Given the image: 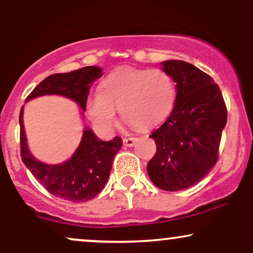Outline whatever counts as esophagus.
Returning a JSON list of instances; mask_svg holds the SVG:
<instances>
[{"instance_id":"obj_1","label":"esophagus","mask_w":253,"mask_h":253,"mask_svg":"<svg viewBox=\"0 0 253 253\" xmlns=\"http://www.w3.org/2000/svg\"><path fill=\"white\" fill-rule=\"evenodd\" d=\"M135 141H136L135 136H127V138L124 139V145L125 146L130 147L135 144Z\"/></svg>"}]
</instances>
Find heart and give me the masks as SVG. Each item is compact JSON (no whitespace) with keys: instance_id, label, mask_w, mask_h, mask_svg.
<instances>
[{"instance_id":"b5f03b06","label":"heart","mask_w":253,"mask_h":253,"mask_svg":"<svg viewBox=\"0 0 253 253\" xmlns=\"http://www.w3.org/2000/svg\"><path fill=\"white\" fill-rule=\"evenodd\" d=\"M176 102V88L161 69H123L101 83L100 92L90 94L86 114L98 128L109 130L121 117L136 128H151L169 117Z\"/></svg>"}]
</instances>
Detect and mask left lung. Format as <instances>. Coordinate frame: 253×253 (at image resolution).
<instances>
[{
  "label": "left lung",
  "instance_id": "8db88e82",
  "mask_svg": "<svg viewBox=\"0 0 253 253\" xmlns=\"http://www.w3.org/2000/svg\"><path fill=\"white\" fill-rule=\"evenodd\" d=\"M162 66L176 83V102L150 135L157 151L147 173L156 187L178 191L201 181L215 165L227 109L210 75L183 60H165Z\"/></svg>",
  "mask_w": 253,
  "mask_h": 253
}]
</instances>
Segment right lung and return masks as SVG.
<instances>
[{
    "mask_svg": "<svg viewBox=\"0 0 253 253\" xmlns=\"http://www.w3.org/2000/svg\"><path fill=\"white\" fill-rule=\"evenodd\" d=\"M102 75V69L97 66L51 75L38 84L26 101L43 95H62L85 110L89 90ZM22 115L24 107L19 118L21 159L40 184L52 195L71 202H85L98 195L108 181L114 157L123 146V139L115 136L110 141H102L86 127L71 158L62 164L48 165L34 158L28 150Z\"/></svg>",
    "mask_w": 253,
    "mask_h": 253,
    "instance_id": "obj_1",
    "label": "right lung"
}]
</instances>
